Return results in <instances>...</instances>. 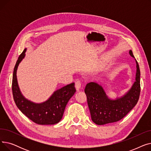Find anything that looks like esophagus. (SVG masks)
<instances>
[{
	"label": "esophagus",
	"instance_id": "esophagus-1",
	"mask_svg": "<svg viewBox=\"0 0 151 151\" xmlns=\"http://www.w3.org/2000/svg\"><path fill=\"white\" fill-rule=\"evenodd\" d=\"M81 86V82L80 80H77L75 81V88L76 89V91H79V89H80Z\"/></svg>",
	"mask_w": 151,
	"mask_h": 151
}]
</instances>
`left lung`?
I'll return each mask as SVG.
<instances>
[{
	"instance_id": "obj_1",
	"label": "left lung",
	"mask_w": 151,
	"mask_h": 151,
	"mask_svg": "<svg viewBox=\"0 0 151 151\" xmlns=\"http://www.w3.org/2000/svg\"><path fill=\"white\" fill-rule=\"evenodd\" d=\"M134 58L132 51L129 52ZM137 63L136 81L131 89L125 96L115 100L109 99L98 84L91 82L86 84L84 92L87 97L92 121L97 125H104L120 121L127 114L139 100L140 87V70Z\"/></svg>"
}]
</instances>
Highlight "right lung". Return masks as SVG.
Listing matches in <instances>:
<instances>
[{"instance_id": "right-lung-1", "label": "right lung", "mask_w": 151, "mask_h": 151, "mask_svg": "<svg viewBox=\"0 0 151 151\" xmlns=\"http://www.w3.org/2000/svg\"><path fill=\"white\" fill-rule=\"evenodd\" d=\"M26 49L22 51L16 63L12 80V93L16 105L30 120L40 125H53L62 118L65 106L70 99L76 92L72 83L55 91L50 98L42 104H36L26 100L19 91L17 83V70L22 59L25 56Z\"/></svg>"}]
</instances>
